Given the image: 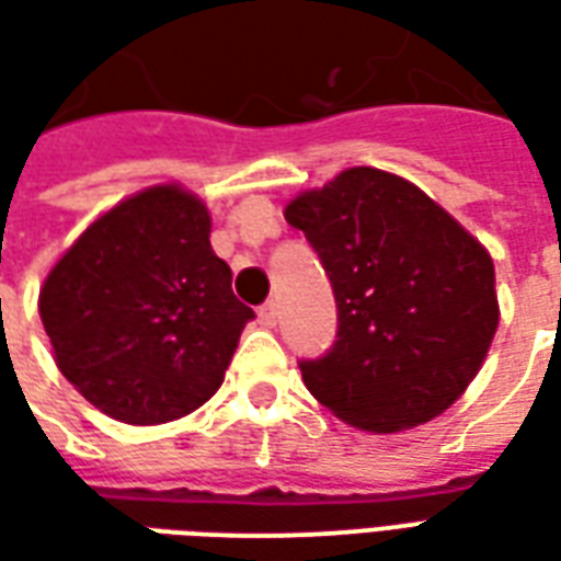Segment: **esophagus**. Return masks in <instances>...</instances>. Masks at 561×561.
<instances>
[{
  "label": "esophagus",
  "instance_id": "esophagus-1",
  "mask_svg": "<svg viewBox=\"0 0 561 561\" xmlns=\"http://www.w3.org/2000/svg\"><path fill=\"white\" fill-rule=\"evenodd\" d=\"M257 318H261L264 328H276V321H279V306L270 300V304H264L257 309Z\"/></svg>",
  "mask_w": 561,
  "mask_h": 561
}]
</instances>
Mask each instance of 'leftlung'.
Here are the masks:
<instances>
[{
    "mask_svg": "<svg viewBox=\"0 0 561 561\" xmlns=\"http://www.w3.org/2000/svg\"><path fill=\"white\" fill-rule=\"evenodd\" d=\"M336 297V342L300 360L321 405L369 433L433 421L478 376L499 328L493 257L402 176L352 168L294 197Z\"/></svg>",
    "mask_w": 561,
    "mask_h": 561,
    "instance_id": "left-lung-1",
    "label": "left lung"
}]
</instances>
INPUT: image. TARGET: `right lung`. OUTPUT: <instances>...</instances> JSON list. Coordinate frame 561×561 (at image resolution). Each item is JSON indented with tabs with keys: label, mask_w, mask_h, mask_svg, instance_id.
<instances>
[{
	"label": "right lung",
	"mask_w": 561,
	"mask_h": 561,
	"mask_svg": "<svg viewBox=\"0 0 561 561\" xmlns=\"http://www.w3.org/2000/svg\"><path fill=\"white\" fill-rule=\"evenodd\" d=\"M59 373L114 421L168 423L219 390L245 321L207 207L156 185L92 221L44 282Z\"/></svg>",
	"instance_id": "obj_1"
}]
</instances>
